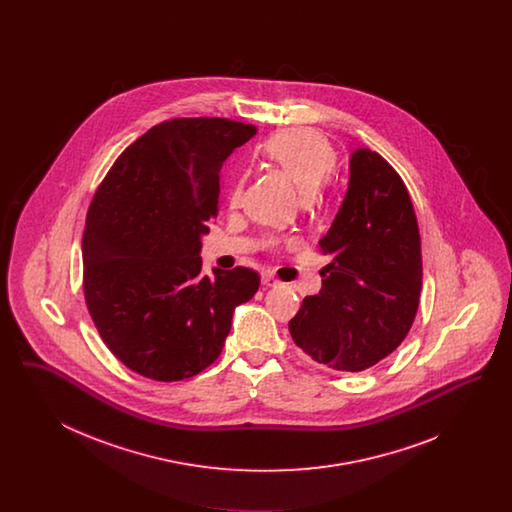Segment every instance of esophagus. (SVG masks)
<instances>
[{"instance_id":"obj_1","label":"esophagus","mask_w":512,"mask_h":512,"mask_svg":"<svg viewBox=\"0 0 512 512\" xmlns=\"http://www.w3.org/2000/svg\"><path fill=\"white\" fill-rule=\"evenodd\" d=\"M261 282H263L265 286H278V284H280V280L274 278L270 272H263V274H261Z\"/></svg>"}]
</instances>
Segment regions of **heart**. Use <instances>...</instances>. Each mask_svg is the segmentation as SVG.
I'll list each match as a JSON object with an SVG mask.
<instances>
[{
    "label": "heart",
    "instance_id": "b5f03b06",
    "mask_svg": "<svg viewBox=\"0 0 512 512\" xmlns=\"http://www.w3.org/2000/svg\"><path fill=\"white\" fill-rule=\"evenodd\" d=\"M263 153L286 172L303 194H313L336 165V149L315 128H290L274 134L263 144ZM244 180L238 178L230 190V205H238Z\"/></svg>",
    "mask_w": 512,
    "mask_h": 512
}]
</instances>
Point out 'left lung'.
<instances>
[{
	"instance_id": "obj_1",
	"label": "left lung",
	"mask_w": 512,
	"mask_h": 512,
	"mask_svg": "<svg viewBox=\"0 0 512 512\" xmlns=\"http://www.w3.org/2000/svg\"><path fill=\"white\" fill-rule=\"evenodd\" d=\"M318 244L332 263L320 270V292L290 320V334L318 365L361 372L405 340L422 290L413 201L382 155L353 151L347 194Z\"/></svg>"
}]
</instances>
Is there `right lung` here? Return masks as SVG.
Returning <instances> with one entry per match:
<instances>
[{"instance_id": "1", "label": "right lung", "mask_w": 512, "mask_h": 512, "mask_svg": "<svg viewBox=\"0 0 512 512\" xmlns=\"http://www.w3.org/2000/svg\"><path fill=\"white\" fill-rule=\"evenodd\" d=\"M253 124L199 117L149 128L99 184L84 226V297L109 351L159 382L213 365L255 270L201 276V236L219 213L220 169Z\"/></svg>"}]
</instances>
